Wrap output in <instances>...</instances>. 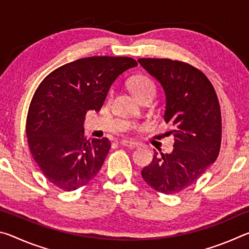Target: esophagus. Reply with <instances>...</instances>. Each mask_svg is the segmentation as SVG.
I'll list each match as a JSON object with an SVG mask.
<instances>
[{"instance_id": "34e87169", "label": "esophagus", "mask_w": 249, "mask_h": 249, "mask_svg": "<svg viewBox=\"0 0 249 249\" xmlns=\"http://www.w3.org/2000/svg\"><path fill=\"white\" fill-rule=\"evenodd\" d=\"M121 144L123 145V146L128 147V148H132V149H134V148H136V147H138V142H133V141H126V140H124V141L121 142Z\"/></svg>"}]
</instances>
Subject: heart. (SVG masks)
<instances>
[{
  "label": "heart",
  "mask_w": 249,
  "mask_h": 249,
  "mask_svg": "<svg viewBox=\"0 0 249 249\" xmlns=\"http://www.w3.org/2000/svg\"><path fill=\"white\" fill-rule=\"evenodd\" d=\"M130 91L136 98H141L142 95L147 93H154L156 92V87L153 80L144 77V75H140V77L134 78L129 83Z\"/></svg>",
  "instance_id": "b5f03b06"
}]
</instances>
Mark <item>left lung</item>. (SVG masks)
Returning <instances> with one entry per match:
<instances>
[{
	"label": "left lung",
	"mask_w": 249,
	"mask_h": 249,
	"mask_svg": "<svg viewBox=\"0 0 249 249\" xmlns=\"http://www.w3.org/2000/svg\"><path fill=\"white\" fill-rule=\"evenodd\" d=\"M165 94L166 123L175 129L170 154H154L142 177L156 191L174 195L203 175L215 161L221 146L220 104L209 79L188 64L170 59H138Z\"/></svg>",
	"instance_id": "obj_1"
}]
</instances>
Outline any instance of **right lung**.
I'll return each instance as SVG.
<instances>
[{
	"mask_svg": "<svg viewBox=\"0 0 249 249\" xmlns=\"http://www.w3.org/2000/svg\"><path fill=\"white\" fill-rule=\"evenodd\" d=\"M137 66L128 57H88L53 71L28 109L26 135L33 158L56 187L73 191L100 171L111 142L84 137L88 111L99 112L116 78Z\"/></svg>",
	"mask_w": 249,
	"mask_h": 249,
	"instance_id": "add662e5",
	"label": "right lung"
}]
</instances>
